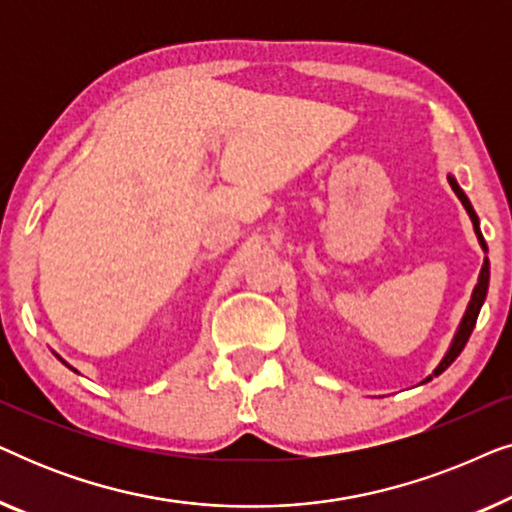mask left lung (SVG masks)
<instances>
[{
	"label": "left lung",
	"mask_w": 512,
	"mask_h": 512,
	"mask_svg": "<svg viewBox=\"0 0 512 512\" xmlns=\"http://www.w3.org/2000/svg\"><path fill=\"white\" fill-rule=\"evenodd\" d=\"M447 181H450L452 191L457 193V198L461 200V205H464L468 216H471L473 230H475V235H478L480 247H482V251H485V254H487V242H485V237H482V233H480V219H478V214H475L471 200L466 198V193L461 191V186L457 184V179H454L452 174H447ZM487 289H489V258L485 256V263H482L478 284H475V289H473V293H471V303H468L464 317H461V324H459L457 333H454V338H452V342H450V349H447L445 356H443V361H440L438 366H436V370H433V375L426 377L424 382L433 380V377H438L440 373H443V370L450 368L452 361L457 359V356L461 354V349L466 347V342H468V338H471V333H473V328H475V321H478L480 307H482V303H485V298H487ZM424 382H422V384H424Z\"/></svg>",
	"instance_id": "obj_1"
}]
</instances>
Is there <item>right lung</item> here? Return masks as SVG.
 Segmentation results:
<instances>
[{"label":"right lung","instance_id":"1","mask_svg":"<svg viewBox=\"0 0 512 512\" xmlns=\"http://www.w3.org/2000/svg\"><path fill=\"white\" fill-rule=\"evenodd\" d=\"M55 356H58V354H55ZM58 359H60V361H62V363H65V366H67V368H72V366H69V363H67V361H65V359H62V356H58ZM72 370H74V368H72ZM74 373H76V370H74Z\"/></svg>","mask_w":512,"mask_h":512}]
</instances>
